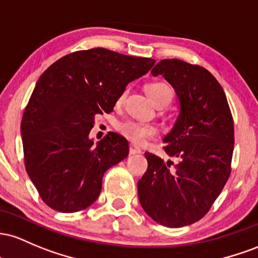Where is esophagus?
Returning <instances> with one entry per match:
<instances>
[{
    "instance_id": "1",
    "label": "esophagus",
    "mask_w": 258,
    "mask_h": 258,
    "mask_svg": "<svg viewBox=\"0 0 258 258\" xmlns=\"http://www.w3.org/2000/svg\"><path fill=\"white\" fill-rule=\"evenodd\" d=\"M129 152H130V155H137V153L141 152V149H140V147H138L137 145L132 144V145H130V147H129Z\"/></svg>"
}]
</instances>
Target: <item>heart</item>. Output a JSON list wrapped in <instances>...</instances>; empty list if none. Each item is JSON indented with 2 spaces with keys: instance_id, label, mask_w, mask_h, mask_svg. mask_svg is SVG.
Masks as SVG:
<instances>
[{
  "instance_id": "heart-1",
  "label": "heart",
  "mask_w": 258,
  "mask_h": 258,
  "mask_svg": "<svg viewBox=\"0 0 258 258\" xmlns=\"http://www.w3.org/2000/svg\"><path fill=\"white\" fill-rule=\"evenodd\" d=\"M146 92L156 106H167L172 101V89L164 83H152L146 86ZM118 130L124 137L133 140L134 143L141 144L147 138H151L156 134L155 126L152 124L141 123L135 120H125L118 125Z\"/></svg>"
}]
</instances>
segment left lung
Listing matches in <instances>:
<instances>
[{
  "label": "left lung",
  "instance_id": "left-lung-1",
  "mask_svg": "<svg viewBox=\"0 0 258 258\" xmlns=\"http://www.w3.org/2000/svg\"><path fill=\"white\" fill-rule=\"evenodd\" d=\"M151 74L173 86L179 114L163 138L173 160L145 153L149 167L138 183L139 201L155 222L180 228L206 215L229 178L233 117L221 84L204 67L162 59Z\"/></svg>",
  "mask_w": 258,
  "mask_h": 258
}]
</instances>
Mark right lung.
I'll list each match as a JSON object with an SVG mask.
<instances>
[{
	"instance_id": "1",
	"label": "right lung",
	"mask_w": 258,
	"mask_h": 258,
	"mask_svg": "<svg viewBox=\"0 0 258 258\" xmlns=\"http://www.w3.org/2000/svg\"><path fill=\"white\" fill-rule=\"evenodd\" d=\"M153 64L98 47L67 54L39 78L20 134L25 169L47 206L72 213L96 201L103 174L128 156L129 144L112 132L94 144L95 115L113 111L125 86Z\"/></svg>"
}]
</instances>
